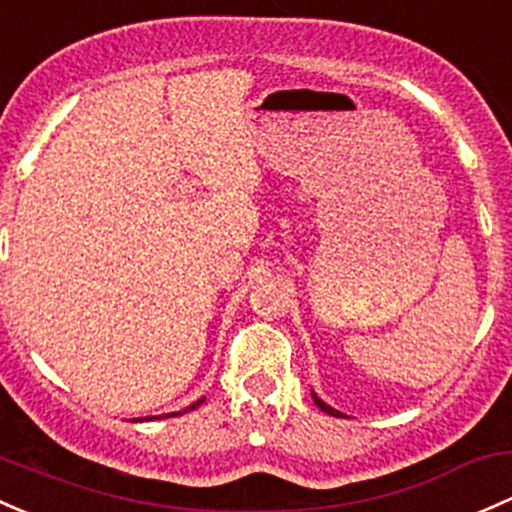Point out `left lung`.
I'll use <instances>...</instances> for the list:
<instances>
[{
	"mask_svg": "<svg viewBox=\"0 0 512 512\" xmlns=\"http://www.w3.org/2000/svg\"><path fill=\"white\" fill-rule=\"evenodd\" d=\"M311 397H314L316 407H319V410H321V412H328V414H333V417H343V414H341V412H338V410H333V407H328L324 400H319V397H316V395H314V392H311Z\"/></svg>",
	"mask_w": 512,
	"mask_h": 512,
	"instance_id": "1",
	"label": "left lung"
}]
</instances>
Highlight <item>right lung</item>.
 I'll use <instances>...</instances> for the list:
<instances>
[{
    "mask_svg": "<svg viewBox=\"0 0 512 512\" xmlns=\"http://www.w3.org/2000/svg\"><path fill=\"white\" fill-rule=\"evenodd\" d=\"M201 402H203V400L193 402V405H191V407H186V410H184V412H191V410H196V407H198V405H201ZM176 414H181V412H171V414H164V417H176ZM152 419H157V417H152Z\"/></svg>",
    "mask_w": 512,
    "mask_h": 512,
    "instance_id": "add662e5",
    "label": "right lung"
}]
</instances>
